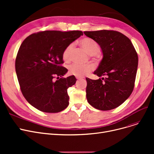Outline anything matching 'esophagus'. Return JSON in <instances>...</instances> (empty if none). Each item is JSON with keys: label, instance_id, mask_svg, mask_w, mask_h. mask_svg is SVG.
<instances>
[{"label": "esophagus", "instance_id": "1", "mask_svg": "<svg viewBox=\"0 0 154 154\" xmlns=\"http://www.w3.org/2000/svg\"><path fill=\"white\" fill-rule=\"evenodd\" d=\"M75 77H76L77 79H82V77H80V76H75Z\"/></svg>", "mask_w": 154, "mask_h": 154}]
</instances>
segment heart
Returning <instances> with one entry per match:
<instances>
[{
	"instance_id": "b5f03b06",
	"label": "heart",
	"mask_w": 154,
	"mask_h": 154,
	"mask_svg": "<svg viewBox=\"0 0 154 154\" xmlns=\"http://www.w3.org/2000/svg\"><path fill=\"white\" fill-rule=\"evenodd\" d=\"M79 44L84 49L91 55H95L100 52V47L96 42L89 38H84L79 41ZM74 48L72 44L69 45L65 48L62 53V59L65 62H69L71 53ZM95 69L92 64H79L74 63L69 67L70 74L76 76H83L84 75L92 72Z\"/></svg>"
}]
</instances>
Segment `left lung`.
Segmentation results:
<instances>
[{"label": "left lung", "instance_id": "1", "mask_svg": "<svg viewBox=\"0 0 154 154\" xmlns=\"http://www.w3.org/2000/svg\"><path fill=\"white\" fill-rule=\"evenodd\" d=\"M84 34L97 43L103 58L94 74L86 78L88 102L100 110H110L123 103L133 91L138 67V55L131 40L114 30L85 31Z\"/></svg>", "mask_w": 154, "mask_h": 154}]
</instances>
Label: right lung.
Segmentation results:
<instances>
[{
    "label": "right lung",
    "instance_id": "right-lung-1",
    "mask_svg": "<svg viewBox=\"0 0 154 154\" xmlns=\"http://www.w3.org/2000/svg\"><path fill=\"white\" fill-rule=\"evenodd\" d=\"M83 32L79 30H46L23 40L15 59V71L22 93L31 106L47 113L67 107V89L77 79L74 75L62 77L68 71L61 66L62 53Z\"/></svg>",
    "mask_w": 154,
    "mask_h": 154
}]
</instances>
